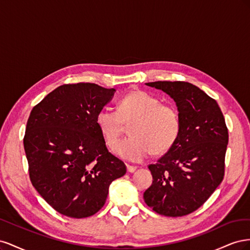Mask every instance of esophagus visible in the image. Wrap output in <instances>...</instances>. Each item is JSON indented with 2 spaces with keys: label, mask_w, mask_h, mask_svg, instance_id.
Returning a JSON list of instances; mask_svg holds the SVG:
<instances>
[{
  "label": "esophagus",
  "mask_w": 250,
  "mask_h": 250,
  "mask_svg": "<svg viewBox=\"0 0 250 250\" xmlns=\"http://www.w3.org/2000/svg\"><path fill=\"white\" fill-rule=\"evenodd\" d=\"M135 170H137V167H134V166L127 165V171L129 173H133Z\"/></svg>",
  "instance_id": "34e87169"
}]
</instances>
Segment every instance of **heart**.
Listing matches in <instances>:
<instances>
[{"mask_svg":"<svg viewBox=\"0 0 250 250\" xmlns=\"http://www.w3.org/2000/svg\"><path fill=\"white\" fill-rule=\"evenodd\" d=\"M131 124V137L115 149L124 160L141 162L153 152L165 154L177 142L181 121L178 109L172 104L162 103L157 97L135 90L119 101L118 110L102 108L96 116V124L110 148L116 145L125 125Z\"/></svg>","mask_w":250,"mask_h":250,"instance_id":"heart-1","label":"heart"}]
</instances>
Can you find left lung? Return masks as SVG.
I'll list each match as a JSON object with an SVG mask.
<instances>
[{
  "label": "left lung",
  "instance_id": "obj_1",
  "mask_svg": "<svg viewBox=\"0 0 250 250\" xmlns=\"http://www.w3.org/2000/svg\"><path fill=\"white\" fill-rule=\"evenodd\" d=\"M175 101L181 128L177 142L154 165L152 185L144 193L157 214L181 217L193 213L221 184L229 131L218 103L199 87L185 81H155Z\"/></svg>",
  "mask_w": 250,
  "mask_h": 250
}]
</instances>
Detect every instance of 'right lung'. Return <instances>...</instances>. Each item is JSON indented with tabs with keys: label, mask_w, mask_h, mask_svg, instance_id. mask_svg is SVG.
Instances as JSON below:
<instances>
[{
	"label": "right lung",
	"mask_w": 250,
	"mask_h": 250,
	"mask_svg": "<svg viewBox=\"0 0 250 250\" xmlns=\"http://www.w3.org/2000/svg\"><path fill=\"white\" fill-rule=\"evenodd\" d=\"M115 88L95 83L63 84L30 112L24 137L30 180L62 215L86 218L100 210L113 180L126 173L96 124Z\"/></svg>",
	"instance_id": "add662e5"
}]
</instances>
